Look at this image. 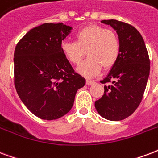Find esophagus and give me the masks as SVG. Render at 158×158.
<instances>
[{
    "instance_id": "34e87169",
    "label": "esophagus",
    "mask_w": 158,
    "mask_h": 158,
    "mask_svg": "<svg viewBox=\"0 0 158 158\" xmlns=\"http://www.w3.org/2000/svg\"><path fill=\"white\" fill-rule=\"evenodd\" d=\"M86 85H88V86H91L92 84L94 83V81H91V80H86Z\"/></svg>"
}]
</instances>
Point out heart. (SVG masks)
<instances>
[{"mask_svg":"<svg viewBox=\"0 0 158 158\" xmlns=\"http://www.w3.org/2000/svg\"><path fill=\"white\" fill-rule=\"evenodd\" d=\"M76 41H64L61 50L72 64L79 65L86 55L89 57L78 67L83 76L92 77L104 70L111 68L117 63L120 55V41L114 31L91 25L78 31Z\"/></svg>","mask_w":158,"mask_h":158,"instance_id":"b5f03b06","label":"heart"}]
</instances>
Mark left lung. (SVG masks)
<instances>
[{
  "label": "left lung",
  "mask_w": 158,
  "mask_h": 158,
  "mask_svg": "<svg viewBox=\"0 0 158 158\" xmlns=\"http://www.w3.org/2000/svg\"><path fill=\"white\" fill-rule=\"evenodd\" d=\"M117 31L120 55L105 79L104 94L95 102L97 112L110 121H121L138 107L145 92L150 72V59L142 35L131 25L103 20Z\"/></svg>",
  "instance_id": "obj_1"
}]
</instances>
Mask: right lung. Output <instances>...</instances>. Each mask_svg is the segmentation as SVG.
Returning <instances> with one entry per match:
<instances>
[{"mask_svg": "<svg viewBox=\"0 0 158 158\" xmlns=\"http://www.w3.org/2000/svg\"><path fill=\"white\" fill-rule=\"evenodd\" d=\"M72 30L63 23H44L29 31L14 52V84L25 106L39 118L55 120L72 109L86 80L61 50Z\"/></svg>", "mask_w": 158, "mask_h": 158, "instance_id": "add662e5", "label": "right lung"}]
</instances>
